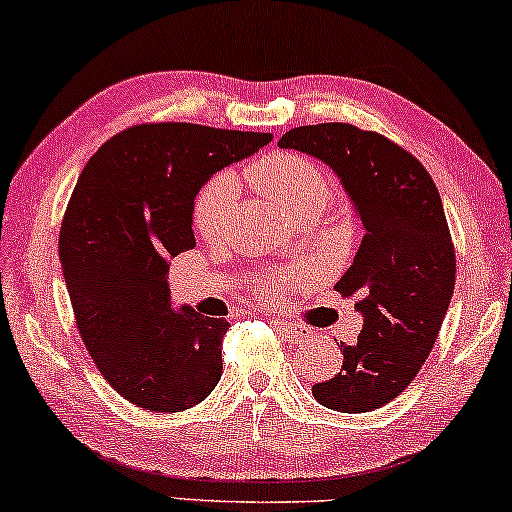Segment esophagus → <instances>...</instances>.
<instances>
[{
  "mask_svg": "<svg viewBox=\"0 0 512 512\" xmlns=\"http://www.w3.org/2000/svg\"><path fill=\"white\" fill-rule=\"evenodd\" d=\"M276 323H278V326H281V331L286 333V338H288L290 342H295V345H300V342H304V340L309 338V331H307V328L297 326V323L281 321V319H278Z\"/></svg>",
  "mask_w": 512,
  "mask_h": 512,
  "instance_id": "1",
  "label": "esophagus"
}]
</instances>
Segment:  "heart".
<instances>
[{
	"label": "heart",
	"instance_id": "b5f03b06",
	"mask_svg": "<svg viewBox=\"0 0 512 512\" xmlns=\"http://www.w3.org/2000/svg\"><path fill=\"white\" fill-rule=\"evenodd\" d=\"M250 181L264 196L295 215H319L331 200V181L326 172L312 160L293 153H274L250 167ZM236 200V184L229 174L210 179L198 193L193 205V224L196 231L208 241H217L226 234L229 215ZM293 276H302L297 269ZM288 274L269 276L264 290H278L288 283Z\"/></svg>",
	"mask_w": 512,
	"mask_h": 512
}]
</instances>
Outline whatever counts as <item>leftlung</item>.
Here are the masks:
<instances>
[{"mask_svg":"<svg viewBox=\"0 0 512 512\" xmlns=\"http://www.w3.org/2000/svg\"><path fill=\"white\" fill-rule=\"evenodd\" d=\"M281 148L338 174L364 238L335 290L364 316L357 342H340L335 378L312 387L321 406L366 413L397 399L428 359L456 283V255L435 181L383 134L323 122L290 129Z\"/></svg>","mask_w":512,"mask_h":512,"instance_id":"obj_1","label":"left lung"}]
</instances>
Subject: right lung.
<instances>
[{
  "label": "right lung",
  "instance_id": "1",
  "mask_svg": "<svg viewBox=\"0 0 512 512\" xmlns=\"http://www.w3.org/2000/svg\"><path fill=\"white\" fill-rule=\"evenodd\" d=\"M271 134L191 122L134 125L77 179L61 224L63 278L84 345L108 385L146 411L191 409L222 378L229 321L174 309L167 269L196 245L193 198Z\"/></svg>",
  "mask_w": 512,
  "mask_h": 512
}]
</instances>
